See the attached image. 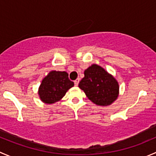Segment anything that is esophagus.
Segmentation results:
<instances>
[{"instance_id": "esophagus-1", "label": "esophagus", "mask_w": 156, "mask_h": 156, "mask_svg": "<svg viewBox=\"0 0 156 156\" xmlns=\"http://www.w3.org/2000/svg\"><path fill=\"white\" fill-rule=\"evenodd\" d=\"M74 83H75V86H78V83H79V78H77V79L75 80V81H74Z\"/></svg>"}]
</instances>
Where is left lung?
I'll return each mask as SVG.
<instances>
[{
    "label": "left lung",
    "mask_w": 156,
    "mask_h": 156,
    "mask_svg": "<svg viewBox=\"0 0 156 156\" xmlns=\"http://www.w3.org/2000/svg\"><path fill=\"white\" fill-rule=\"evenodd\" d=\"M78 87L90 100L98 106H109L118 98L119 83L104 69L96 64L84 71Z\"/></svg>",
    "instance_id": "obj_1"
}]
</instances>
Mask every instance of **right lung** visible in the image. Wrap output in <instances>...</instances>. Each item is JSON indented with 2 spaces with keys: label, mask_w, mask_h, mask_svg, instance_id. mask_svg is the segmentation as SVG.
Wrapping results in <instances>:
<instances>
[{
  "label": "right lung",
  "mask_w": 156,
  "mask_h": 156,
  "mask_svg": "<svg viewBox=\"0 0 156 156\" xmlns=\"http://www.w3.org/2000/svg\"><path fill=\"white\" fill-rule=\"evenodd\" d=\"M74 86L66 72L51 71L42 80L38 89V94L42 102L51 104L60 100L69 89Z\"/></svg>",
  "instance_id": "add662e5"
}]
</instances>
